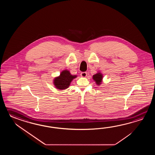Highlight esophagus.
I'll return each instance as SVG.
<instances>
[{"mask_svg": "<svg viewBox=\"0 0 155 155\" xmlns=\"http://www.w3.org/2000/svg\"><path fill=\"white\" fill-rule=\"evenodd\" d=\"M81 76L82 78H86L87 76V73L86 72H82L81 73Z\"/></svg>", "mask_w": 155, "mask_h": 155, "instance_id": "1", "label": "esophagus"}]
</instances>
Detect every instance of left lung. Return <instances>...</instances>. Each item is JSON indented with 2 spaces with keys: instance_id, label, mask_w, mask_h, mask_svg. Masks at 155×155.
Segmentation results:
<instances>
[{
  "instance_id": "8db88e82",
  "label": "left lung",
  "mask_w": 155,
  "mask_h": 155,
  "mask_svg": "<svg viewBox=\"0 0 155 155\" xmlns=\"http://www.w3.org/2000/svg\"><path fill=\"white\" fill-rule=\"evenodd\" d=\"M92 79L95 81L96 84L97 85L100 86L101 84V82L102 81L103 75L100 72H98V73H96V74L93 75Z\"/></svg>"
}]
</instances>
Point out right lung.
I'll return each instance as SVG.
<instances>
[{"mask_svg":"<svg viewBox=\"0 0 155 155\" xmlns=\"http://www.w3.org/2000/svg\"><path fill=\"white\" fill-rule=\"evenodd\" d=\"M76 77L77 75H73L69 70H65L61 71L59 76L54 78L53 84L57 89L65 90L69 87L73 79L76 78Z\"/></svg>","mask_w":155,"mask_h":155,"instance_id":"1","label":"right lung"}]
</instances>
